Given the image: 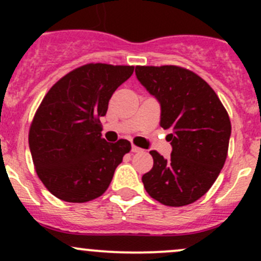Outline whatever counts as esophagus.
I'll return each instance as SVG.
<instances>
[{"label":"esophagus","instance_id":"1","mask_svg":"<svg viewBox=\"0 0 261 261\" xmlns=\"http://www.w3.org/2000/svg\"><path fill=\"white\" fill-rule=\"evenodd\" d=\"M131 151H133V152H140V151H143V149H140V147L136 146V145H133V146H131Z\"/></svg>","mask_w":261,"mask_h":261}]
</instances>
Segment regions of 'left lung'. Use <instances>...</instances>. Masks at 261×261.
Returning a JSON list of instances; mask_svg holds the SVG:
<instances>
[{"label":"left lung","instance_id":"8db88e82","mask_svg":"<svg viewBox=\"0 0 261 261\" xmlns=\"http://www.w3.org/2000/svg\"><path fill=\"white\" fill-rule=\"evenodd\" d=\"M136 77L159 101L160 126L169 131L172 155L151 150L154 165L143 175L151 198L170 207L207 193L226 162L231 122L216 92L198 74L177 65H138Z\"/></svg>","mask_w":261,"mask_h":261}]
</instances>
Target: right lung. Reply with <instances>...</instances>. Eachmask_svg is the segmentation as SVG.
Instances as JSON below:
<instances>
[{
    "label": "right lung",
    "instance_id": "add662e5",
    "mask_svg": "<svg viewBox=\"0 0 261 261\" xmlns=\"http://www.w3.org/2000/svg\"><path fill=\"white\" fill-rule=\"evenodd\" d=\"M133 65L89 63L60 78L41 101L29 131L38 177L57 198L83 203L98 198L111 183L130 141L107 143L99 117Z\"/></svg>",
    "mask_w": 261,
    "mask_h": 261
}]
</instances>
